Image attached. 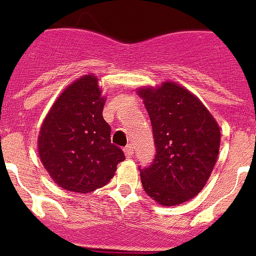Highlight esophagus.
Listing matches in <instances>:
<instances>
[{"label":"esophagus","mask_w":256,"mask_h":256,"mask_svg":"<svg viewBox=\"0 0 256 256\" xmlns=\"http://www.w3.org/2000/svg\"><path fill=\"white\" fill-rule=\"evenodd\" d=\"M123 151H124V154H126V158H130V156L133 155V151H134V150H133L132 144H126V148H123Z\"/></svg>","instance_id":"obj_1"}]
</instances>
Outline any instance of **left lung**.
Masks as SVG:
<instances>
[{
  "mask_svg": "<svg viewBox=\"0 0 256 256\" xmlns=\"http://www.w3.org/2000/svg\"><path fill=\"white\" fill-rule=\"evenodd\" d=\"M150 115L155 159L140 168L144 190L156 202L174 206L195 198L212 174L220 130L209 110L177 83L138 90Z\"/></svg>",
  "mask_w": 256,
  "mask_h": 256,
  "instance_id": "obj_1",
  "label": "left lung"
}]
</instances>
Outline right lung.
I'll list each match as a JSON object with an SVG mask.
<instances>
[{
	"instance_id": "obj_1",
	"label": "right lung",
	"mask_w": 256,
	"mask_h": 256,
	"mask_svg": "<svg viewBox=\"0 0 256 256\" xmlns=\"http://www.w3.org/2000/svg\"><path fill=\"white\" fill-rule=\"evenodd\" d=\"M96 76L76 79L54 102L38 136V152L50 177L61 188L88 194L114 177L126 159L112 144L104 120L105 98Z\"/></svg>"
}]
</instances>
